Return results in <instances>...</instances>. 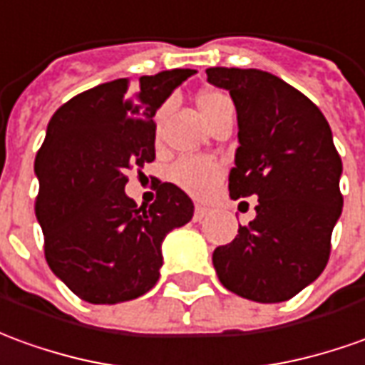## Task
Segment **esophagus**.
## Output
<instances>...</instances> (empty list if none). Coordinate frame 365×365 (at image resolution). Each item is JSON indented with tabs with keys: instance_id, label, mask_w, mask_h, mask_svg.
Listing matches in <instances>:
<instances>
[{
	"instance_id": "34e87169",
	"label": "esophagus",
	"mask_w": 365,
	"mask_h": 365,
	"mask_svg": "<svg viewBox=\"0 0 365 365\" xmlns=\"http://www.w3.org/2000/svg\"><path fill=\"white\" fill-rule=\"evenodd\" d=\"M209 209L207 207H201V205H197L195 207V211H193V221H201V219L207 217Z\"/></svg>"
}]
</instances>
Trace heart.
<instances>
[{
	"mask_svg": "<svg viewBox=\"0 0 365 365\" xmlns=\"http://www.w3.org/2000/svg\"><path fill=\"white\" fill-rule=\"evenodd\" d=\"M227 104H231V98L223 91H203L197 96V106H200L201 114L207 120V124ZM164 110L165 108L158 110L156 126L162 120ZM221 178H223V168L211 158L183 156L170 168V180L180 190L190 193L191 197H197V200L211 195L213 190L217 187V183L221 182Z\"/></svg>",
	"mask_w": 365,
	"mask_h": 365,
	"instance_id": "heart-1",
	"label": "heart"
}]
</instances>
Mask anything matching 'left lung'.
<instances>
[{"label": "left lung", "mask_w": 365, "mask_h": 365, "mask_svg": "<svg viewBox=\"0 0 365 365\" xmlns=\"http://www.w3.org/2000/svg\"><path fill=\"white\" fill-rule=\"evenodd\" d=\"M237 108L239 148L229 174L233 200L257 195V217L213 251L221 284L255 302L289 300L320 277L342 213V160L324 114L279 76L211 67Z\"/></svg>", "instance_id": "1"}]
</instances>
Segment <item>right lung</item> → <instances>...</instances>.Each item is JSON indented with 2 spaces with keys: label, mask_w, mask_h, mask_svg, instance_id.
Wrapping results in <instances>:
<instances>
[{
  "label": "right lung",
  "mask_w": 365,
  "mask_h": 365,
  "mask_svg": "<svg viewBox=\"0 0 365 365\" xmlns=\"http://www.w3.org/2000/svg\"><path fill=\"white\" fill-rule=\"evenodd\" d=\"M195 73L172 68L88 88L58 108L35 158V215L51 271L91 304L146 294L160 279L162 241L193 217L178 185L160 182L148 209L124 193L128 170L156 160L154 114Z\"/></svg>",
  "instance_id": "right-lung-1"
}]
</instances>
